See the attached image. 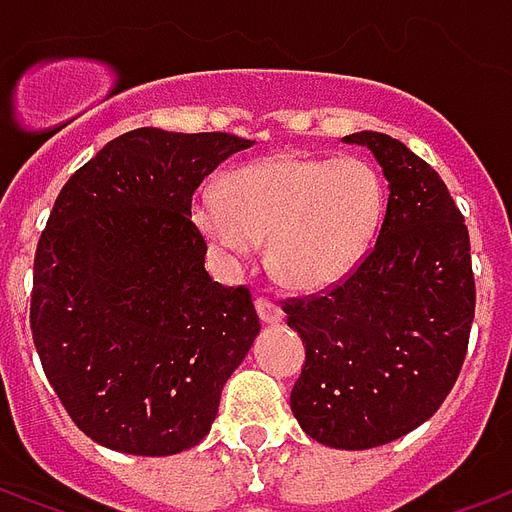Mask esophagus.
Segmentation results:
<instances>
[{
  "instance_id": "obj_1",
  "label": "esophagus",
  "mask_w": 512,
  "mask_h": 512,
  "mask_svg": "<svg viewBox=\"0 0 512 512\" xmlns=\"http://www.w3.org/2000/svg\"><path fill=\"white\" fill-rule=\"evenodd\" d=\"M255 310L260 315V321L263 323H279L282 321V310H279V304H274L266 296H257L255 299Z\"/></svg>"
}]
</instances>
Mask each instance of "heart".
I'll list each match as a JSON object with an SVG mask.
<instances>
[{"mask_svg":"<svg viewBox=\"0 0 512 512\" xmlns=\"http://www.w3.org/2000/svg\"><path fill=\"white\" fill-rule=\"evenodd\" d=\"M384 208V180L365 158L279 153L227 172L222 197L202 191L191 219L227 263L241 266L266 241L282 285L323 290L362 263Z\"/></svg>","mask_w":512,"mask_h":512,"instance_id":"b5f03b06","label":"heart"}]
</instances>
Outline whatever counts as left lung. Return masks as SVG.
Instances as JSON below:
<instances>
[{"label":"left lung","instance_id":"left-lung-1","mask_svg":"<svg viewBox=\"0 0 512 512\" xmlns=\"http://www.w3.org/2000/svg\"><path fill=\"white\" fill-rule=\"evenodd\" d=\"M365 145L389 180L376 244L323 293L285 299L304 365L290 392L307 436L370 450L430 419L458 381L474 318L469 230L428 161L376 131Z\"/></svg>","mask_w":512,"mask_h":512}]
</instances>
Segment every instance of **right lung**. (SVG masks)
Here are the masks:
<instances>
[{"label":"right lung","mask_w":512,"mask_h":512,"mask_svg":"<svg viewBox=\"0 0 512 512\" xmlns=\"http://www.w3.org/2000/svg\"><path fill=\"white\" fill-rule=\"evenodd\" d=\"M244 136L136 128L62 186L40 233L29 326L82 433L128 455H175L211 430L260 332L246 285L205 271L191 197Z\"/></svg>","instance_id":"add662e5"}]
</instances>
